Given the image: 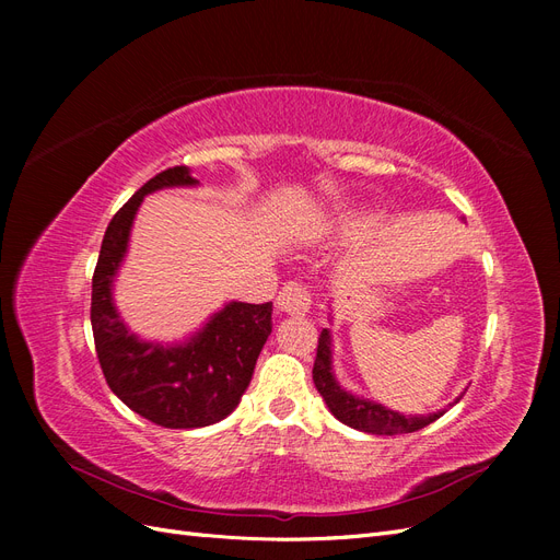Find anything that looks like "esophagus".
Here are the masks:
<instances>
[{
    "mask_svg": "<svg viewBox=\"0 0 560 560\" xmlns=\"http://www.w3.org/2000/svg\"><path fill=\"white\" fill-rule=\"evenodd\" d=\"M276 308L282 315H306L311 308V294L301 282H287L276 299Z\"/></svg>",
    "mask_w": 560,
    "mask_h": 560,
    "instance_id": "1",
    "label": "esophagus"
}]
</instances>
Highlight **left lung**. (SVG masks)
Here are the masks:
<instances>
[{
  "label": "left lung",
  "mask_w": 560,
  "mask_h": 560,
  "mask_svg": "<svg viewBox=\"0 0 560 560\" xmlns=\"http://www.w3.org/2000/svg\"><path fill=\"white\" fill-rule=\"evenodd\" d=\"M313 381H315L317 393L322 395V399H325V404L329 406V411L334 413V418L341 420L343 425L366 434H409V432L428 428L430 422H434L436 418H442L446 413V411H436L428 416H404L399 411L387 409V406L374 399L350 393V389H346L336 381V374H334V343H331L329 329H322L319 334Z\"/></svg>",
  "instance_id": "left-lung-1"
}]
</instances>
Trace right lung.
I'll return each instance as SVG.
<instances>
[{
    "mask_svg": "<svg viewBox=\"0 0 560 560\" xmlns=\"http://www.w3.org/2000/svg\"><path fill=\"white\" fill-rule=\"evenodd\" d=\"M198 186L186 165L149 179L109 222L93 273L91 325L112 393L128 409L171 430L208 428L224 420L252 381L273 329V303L229 301L184 341H147L128 329L114 303V280L128 254L130 231L144 196Z\"/></svg>",
    "mask_w": 560,
    "mask_h": 560,
    "instance_id": "add662e5",
    "label": "right lung"
}]
</instances>
